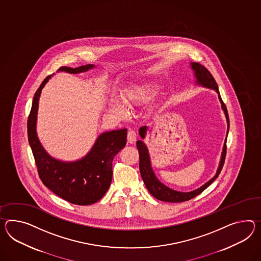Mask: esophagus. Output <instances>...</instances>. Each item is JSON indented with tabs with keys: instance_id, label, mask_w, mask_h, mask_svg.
I'll list each match as a JSON object with an SVG mask.
<instances>
[{
	"instance_id": "obj_1",
	"label": "esophagus",
	"mask_w": 261,
	"mask_h": 261,
	"mask_svg": "<svg viewBox=\"0 0 261 261\" xmlns=\"http://www.w3.org/2000/svg\"><path fill=\"white\" fill-rule=\"evenodd\" d=\"M127 140L129 143L133 144L137 140V134L134 130H129L127 133Z\"/></svg>"
}]
</instances>
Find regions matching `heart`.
I'll list each match as a JSON object with an SVG mask.
<instances>
[{
	"label": "heart",
	"mask_w": 261,
	"mask_h": 261,
	"mask_svg": "<svg viewBox=\"0 0 261 261\" xmlns=\"http://www.w3.org/2000/svg\"><path fill=\"white\" fill-rule=\"evenodd\" d=\"M159 94V88L152 83L134 84L121 89V97L123 103L112 98L109 101V107L112 111L121 112L125 107L136 108L147 105L154 100Z\"/></svg>",
	"instance_id": "b5f03b06"
}]
</instances>
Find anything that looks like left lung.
<instances>
[{"mask_svg":"<svg viewBox=\"0 0 261 261\" xmlns=\"http://www.w3.org/2000/svg\"><path fill=\"white\" fill-rule=\"evenodd\" d=\"M191 69L194 72V77L196 78V82H195L196 85L202 86V87L206 88V89H213L218 93L219 100H220V102L222 105V109H223L224 115H225V118H226L227 132H226V138H225L224 143H223V152H222V155H221L219 167L217 169L216 174L211 178L210 181H207L202 187L198 188L196 190L189 191V192H182V191H174L171 188L167 187L163 183H161L158 177L155 176L152 165H151V159H150L148 148H147L146 144L143 142V140L146 137L148 127L147 126H141L140 128L139 134H140L142 140L137 141V148H138L139 153H140V175L142 177L144 184L146 186L147 190L153 195V197L156 198L158 200H160V201L170 202V203H180V202L189 201L192 198L199 195L202 191H204L219 176L220 172L223 169L224 159H225V153H226V140H227V135H228L229 131L228 112H227L226 107L223 103V100H222L221 95H220L218 85H217L215 79L211 75V73L207 70V69L204 68L201 64L191 62Z\"/></svg>","mask_w":261,"mask_h":261,"instance_id":"obj_1","label":"left lung"}]
</instances>
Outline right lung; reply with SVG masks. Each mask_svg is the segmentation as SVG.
<instances>
[{
	"instance_id": "obj_1",
	"label": "right lung",
	"mask_w": 261,
	"mask_h": 261,
	"mask_svg": "<svg viewBox=\"0 0 261 261\" xmlns=\"http://www.w3.org/2000/svg\"><path fill=\"white\" fill-rule=\"evenodd\" d=\"M94 68L89 64L78 68L61 67L58 71L80 73ZM51 75L46 77L36 91L27 121L28 140L42 183L55 194L74 204L88 205L101 200L112 180V161L126 144L127 129L99 135L94 145L82 159L62 161L46 152L37 134L38 101L41 90Z\"/></svg>"
}]
</instances>
